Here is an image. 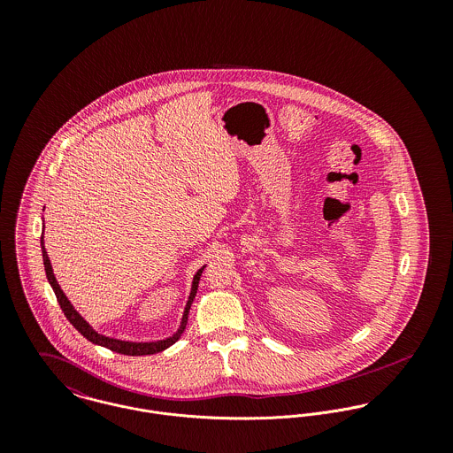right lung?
<instances>
[{
	"mask_svg": "<svg viewBox=\"0 0 453 453\" xmlns=\"http://www.w3.org/2000/svg\"><path fill=\"white\" fill-rule=\"evenodd\" d=\"M42 255H43V265H45L47 279H49V282H50V286H52V289H54V293H56V296H58V302H59V305H61V309H63L67 321L73 324V326L78 329V333H81L88 342H92V343H96V345H101V347H106V349H110V350H113V352L126 354V356H150V354H157V352L165 350L167 347H171L173 343H176V342L181 338V334H183V331H185V327H187V323H188V312H190L192 302H194L195 295H196V288H198V280H200V275H202L203 266L194 275L192 291H190V296H188L185 312H183L181 326H180V329H178L173 336H169V338H165V340H157V342H127V340H119V338H111V336H104V334L97 333L90 324L87 323V321L74 311V307H73L71 302L65 298V295L63 293V289H61L58 279H56V275H54L50 259H49V255H47V251H45L43 232H42Z\"/></svg>",
	"mask_w": 453,
	"mask_h": 453,
	"instance_id": "right-lung-1",
	"label": "right lung"
}]
</instances>
